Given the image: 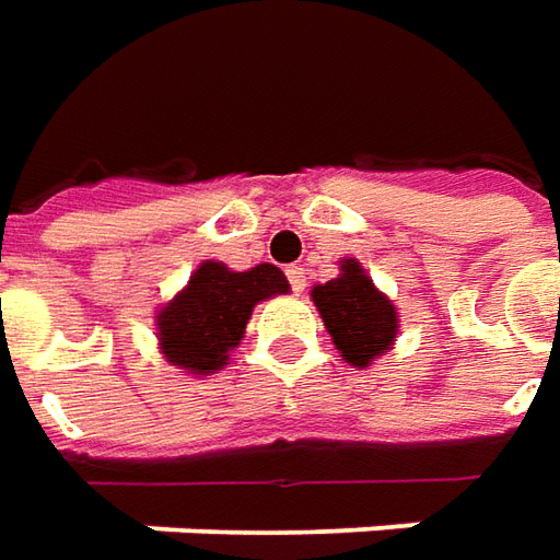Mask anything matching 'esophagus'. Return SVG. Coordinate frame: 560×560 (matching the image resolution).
<instances>
[{
	"label": "esophagus",
	"mask_w": 560,
	"mask_h": 560,
	"mask_svg": "<svg viewBox=\"0 0 560 560\" xmlns=\"http://www.w3.org/2000/svg\"><path fill=\"white\" fill-rule=\"evenodd\" d=\"M288 281H291V288L300 294L306 288V269L303 266H288Z\"/></svg>",
	"instance_id": "34e87169"
}]
</instances>
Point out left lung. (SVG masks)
<instances>
[{
    "label": "left lung",
    "mask_w": 560,
    "mask_h": 560,
    "mask_svg": "<svg viewBox=\"0 0 560 560\" xmlns=\"http://www.w3.org/2000/svg\"><path fill=\"white\" fill-rule=\"evenodd\" d=\"M310 296L346 364L364 371L395 346L398 310L355 257H343L340 276L315 284Z\"/></svg>",
    "instance_id": "1"
}]
</instances>
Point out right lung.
<instances>
[{
    "mask_svg": "<svg viewBox=\"0 0 560 560\" xmlns=\"http://www.w3.org/2000/svg\"><path fill=\"white\" fill-rule=\"evenodd\" d=\"M279 266L257 264L235 272L220 260H205L184 288L155 310V340L162 359L184 374L211 376L230 364L257 303L288 294Z\"/></svg>",
    "mask_w": 560,
    "mask_h": 560,
    "instance_id": "obj_1",
    "label": "right lung"
}]
</instances>
